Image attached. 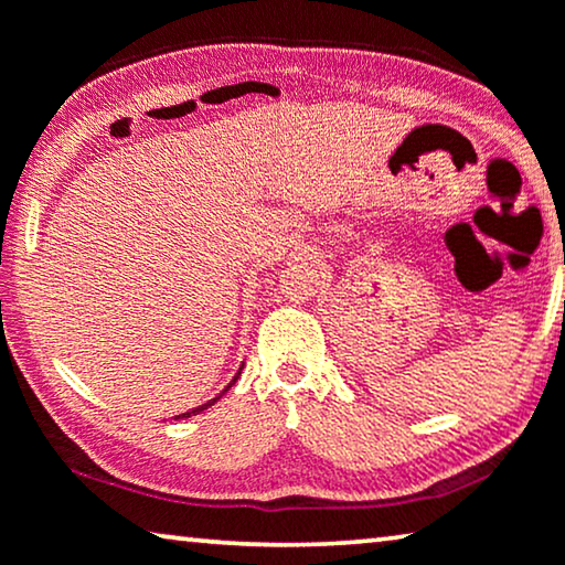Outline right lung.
<instances>
[{
    "label": "right lung",
    "mask_w": 565,
    "mask_h": 565,
    "mask_svg": "<svg viewBox=\"0 0 565 565\" xmlns=\"http://www.w3.org/2000/svg\"><path fill=\"white\" fill-rule=\"evenodd\" d=\"M241 374V372H238ZM238 374H236V377L234 380H231V384H234L236 380H238ZM231 384H228V387H231ZM228 387L226 390H223V392H228ZM223 392H221V395L218 397H213V399H209V402H205V405H201V407H195V409H191V412H183V415H178V417H191V415H199V412H203V409H209L211 405H216V402L223 397Z\"/></svg>",
    "instance_id": "right-lung-1"
}]
</instances>
